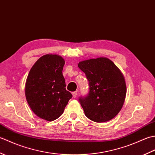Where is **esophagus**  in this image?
<instances>
[{"instance_id": "obj_1", "label": "esophagus", "mask_w": 155, "mask_h": 155, "mask_svg": "<svg viewBox=\"0 0 155 155\" xmlns=\"http://www.w3.org/2000/svg\"><path fill=\"white\" fill-rule=\"evenodd\" d=\"M72 97H73V98H76L77 96V92H72Z\"/></svg>"}]
</instances>
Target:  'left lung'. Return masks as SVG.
<instances>
[{
  "mask_svg": "<svg viewBox=\"0 0 155 155\" xmlns=\"http://www.w3.org/2000/svg\"><path fill=\"white\" fill-rule=\"evenodd\" d=\"M78 67L86 74L89 84L87 96L79 98L86 117L96 123L113 119L121 110L126 97L123 73L106 57L83 61Z\"/></svg>",
  "mask_w": 155,
  "mask_h": 155,
  "instance_id": "1",
  "label": "left lung"
}]
</instances>
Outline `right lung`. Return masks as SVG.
I'll list each match as a JSON object with an SVG mask.
<instances>
[{"instance_id":"right-lung-1","label":"right lung","mask_w":155,"mask_h":155,"mask_svg":"<svg viewBox=\"0 0 155 155\" xmlns=\"http://www.w3.org/2000/svg\"><path fill=\"white\" fill-rule=\"evenodd\" d=\"M63 58L45 54L32 66L25 84V96L34 113L42 119L54 120L63 113L72 94L66 90L62 75Z\"/></svg>"}]
</instances>
